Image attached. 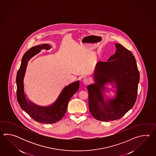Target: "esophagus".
<instances>
[{"label": "esophagus", "mask_w": 156, "mask_h": 156, "mask_svg": "<svg viewBox=\"0 0 156 156\" xmlns=\"http://www.w3.org/2000/svg\"><path fill=\"white\" fill-rule=\"evenodd\" d=\"M83 83H84V85H87L90 83V80L88 79H84L83 80Z\"/></svg>", "instance_id": "esophagus-1"}]
</instances>
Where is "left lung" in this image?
I'll return each instance as SVG.
<instances>
[{
    "mask_svg": "<svg viewBox=\"0 0 156 156\" xmlns=\"http://www.w3.org/2000/svg\"><path fill=\"white\" fill-rule=\"evenodd\" d=\"M115 53L106 62L96 63L94 74L95 83L88 85L90 112L96 119L109 122L119 119L125 115L136 103L139 73L136 58L129 50L115 43ZM115 83L116 96L105 99L106 83ZM102 84L100 91L98 84Z\"/></svg>",
    "mask_w": 156,
    "mask_h": 156,
    "instance_id": "8db88e82",
    "label": "left lung"
}]
</instances>
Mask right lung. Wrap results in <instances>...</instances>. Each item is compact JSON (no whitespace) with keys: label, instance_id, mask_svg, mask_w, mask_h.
Listing matches in <instances>:
<instances>
[{"label":"right lung","instance_id":"1","mask_svg":"<svg viewBox=\"0 0 156 156\" xmlns=\"http://www.w3.org/2000/svg\"><path fill=\"white\" fill-rule=\"evenodd\" d=\"M51 48L49 44H43L33 47L27 51L22 58L16 77L17 100L20 108L37 122L42 124L56 123L63 118L69 100L78 91L80 86L79 81H77L65 87L55 103L49 106H39L27 99L24 91V78L28 62L41 50H48Z\"/></svg>","mask_w":156,"mask_h":156}]
</instances>
